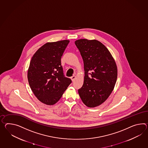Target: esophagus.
Here are the masks:
<instances>
[{"mask_svg":"<svg viewBox=\"0 0 148 148\" xmlns=\"http://www.w3.org/2000/svg\"><path fill=\"white\" fill-rule=\"evenodd\" d=\"M76 79V76L75 75H73L71 77V79L73 81H74Z\"/></svg>","mask_w":148,"mask_h":148,"instance_id":"esophagus-1","label":"esophagus"}]
</instances>
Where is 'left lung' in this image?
<instances>
[{
	"label": "left lung",
	"mask_w": 148,
	"mask_h": 148,
	"mask_svg": "<svg viewBox=\"0 0 148 148\" xmlns=\"http://www.w3.org/2000/svg\"><path fill=\"white\" fill-rule=\"evenodd\" d=\"M75 44L83 58L85 75L79 94L84 104L94 108L104 102L113 90L116 65L108 49L97 40L81 39Z\"/></svg>",
	"instance_id": "obj_1"
}]
</instances>
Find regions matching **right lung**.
<instances>
[{
    "mask_svg": "<svg viewBox=\"0 0 148 148\" xmlns=\"http://www.w3.org/2000/svg\"><path fill=\"white\" fill-rule=\"evenodd\" d=\"M69 41L45 44L34 54L28 71V79L33 93L47 105L58 101L72 80L64 74L61 57Z\"/></svg>",
    "mask_w": 148,
    "mask_h": 148,
    "instance_id": "add662e5",
    "label": "right lung"
}]
</instances>
